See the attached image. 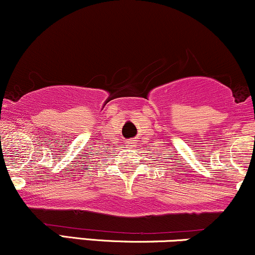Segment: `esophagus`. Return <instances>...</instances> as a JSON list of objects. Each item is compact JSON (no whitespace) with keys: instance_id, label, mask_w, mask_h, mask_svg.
Segmentation results:
<instances>
[{"instance_id":"1","label":"esophagus","mask_w":255,"mask_h":255,"mask_svg":"<svg viewBox=\"0 0 255 255\" xmlns=\"http://www.w3.org/2000/svg\"><path fill=\"white\" fill-rule=\"evenodd\" d=\"M134 144H135V142H134V140H131V141L127 142V146H133Z\"/></svg>"}]
</instances>
